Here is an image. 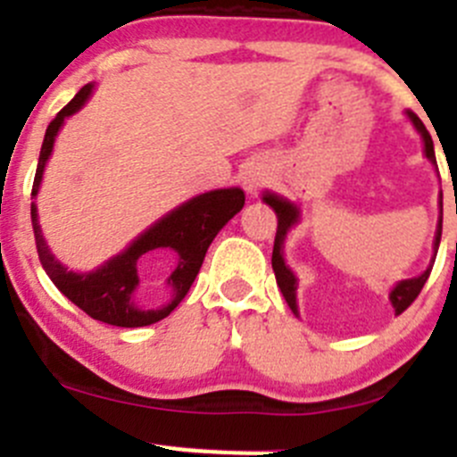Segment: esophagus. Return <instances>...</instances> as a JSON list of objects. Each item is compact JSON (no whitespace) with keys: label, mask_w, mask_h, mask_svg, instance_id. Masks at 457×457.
Returning <instances> with one entry per match:
<instances>
[{"label":"esophagus","mask_w":457,"mask_h":457,"mask_svg":"<svg viewBox=\"0 0 457 457\" xmlns=\"http://www.w3.org/2000/svg\"><path fill=\"white\" fill-rule=\"evenodd\" d=\"M263 183H265V176L259 174V171H250V174L245 176V180H243V185H245V189L250 194H254Z\"/></svg>","instance_id":"1"}]
</instances>
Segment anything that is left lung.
Instances as JSON below:
<instances>
[{
	"mask_svg": "<svg viewBox=\"0 0 457 457\" xmlns=\"http://www.w3.org/2000/svg\"><path fill=\"white\" fill-rule=\"evenodd\" d=\"M406 116L411 118V122H413V127L418 129V134L422 136L424 154H427L428 161L436 165V152H433L431 134H428L427 127H424V122L415 116L413 111H406ZM263 203H268V205L277 212V219H278L277 237H274V250H272V270H274V277H277V286L281 287L283 296H286V301H287V305H290L292 312L299 314V310H296V277L292 274V270L287 268L286 261H283V241H286V237H287V232H290L292 225L299 223V207H296L295 203L286 201V198L277 196V194H270V192L263 194ZM440 207H442V203H440ZM440 238H442V212H440V220H437L436 241H433V250H436V254H437V247H440ZM433 263H436V259H431V265H428V268L424 270L420 277L406 278V281H400L395 287H393L388 299H391L393 308H395V314L404 312V310L409 308L415 299H418V295L422 292L424 283H427L428 274H431Z\"/></svg>",
	"mask_w": 457,
	"mask_h": 457,
	"instance_id": "obj_1",
	"label": "left lung"
}]
</instances>
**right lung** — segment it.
Masks as SVG:
<instances>
[{"label":"right lung","mask_w":457,"mask_h":457,"mask_svg":"<svg viewBox=\"0 0 457 457\" xmlns=\"http://www.w3.org/2000/svg\"><path fill=\"white\" fill-rule=\"evenodd\" d=\"M93 93V84H84L73 100L64 106L51 120L44 134L42 152H39L37 171H35L33 192L30 196H37L39 183H42L44 167H46L48 156L53 152V143H55L57 131L62 129L64 120L73 116L75 111L84 106L88 96ZM245 205V194L238 187L229 189H214V192H205L201 196H194L192 201L183 203L180 207L171 210L170 214L162 216L161 220L145 229L129 247L116 254L113 259L106 261L97 270L91 272H73V270L64 268L55 256L48 250L46 241L42 237V228L37 220V207L35 203L30 205V220H33L35 232V245H37L39 263L46 270L51 281L55 283L57 290L73 301L79 310L88 314V317L97 319V321L111 323V326L120 328H140L156 323L165 319L192 287L194 278H196L198 270H201L205 252L210 243L214 241L216 234L220 232L225 223L232 219L234 214L243 210ZM158 246H171L179 254V265L172 273L168 282L172 286V301L170 304L162 306L156 311H145L135 303L133 292L137 287V259L143 253Z\"/></svg>","instance_id":"obj_1"}]
</instances>
